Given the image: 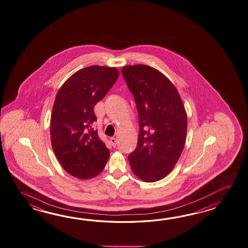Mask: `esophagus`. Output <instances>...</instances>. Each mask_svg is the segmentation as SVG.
Here are the masks:
<instances>
[{"mask_svg": "<svg viewBox=\"0 0 248 248\" xmlns=\"http://www.w3.org/2000/svg\"><path fill=\"white\" fill-rule=\"evenodd\" d=\"M110 143L112 144L113 147H116V144H117V140L116 138H110Z\"/></svg>", "mask_w": 248, "mask_h": 248, "instance_id": "esophagus-1", "label": "esophagus"}]
</instances>
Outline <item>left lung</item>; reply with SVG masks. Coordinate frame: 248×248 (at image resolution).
Instances as JSON below:
<instances>
[{
    "mask_svg": "<svg viewBox=\"0 0 248 248\" xmlns=\"http://www.w3.org/2000/svg\"><path fill=\"white\" fill-rule=\"evenodd\" d=\"M122 75L139 113L137 148L128 156L131 168L143 182H157L170 173L181 156L187 135V113L175 86L157 69L126 66Z\"/></svg>",
    "mask_w": 248,
    "mask_h": 248,
    "instance_id": "8db88e82",
    "label": "left lung"
}]
</instances>
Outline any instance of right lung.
<instances>
[{"instance_id": "obj_1", "label": "right lung", "mask_w": 248, "mask_h": 248, "mask_svg": "<svg viewBox=\"0 0 248 248\" xmlns=\"http://www.w3.org/2000/svg\"><path fill=\"white\" fill-rule=\"evenodd\" d=\"M116 67L91 66L72 75L59 90L50 116V140L63 169L80 180L104 169L109 150L94 131V106L116 83Z\"/></svg>"}]
</instances>
